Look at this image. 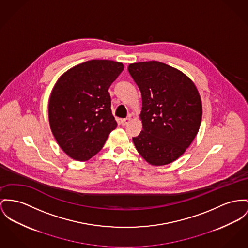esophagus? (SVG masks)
Here are the masks:
<instances>
[{
    "label": "esophagus",
    "instance_id": "obj_1",
    "mask_svg": "<svg viewBox=\"0 0 248 248\" xmlns=\"http://www.w3.org/2000/svg\"><path fill=\"white\" fill-rule=\"evenodd\" d=\"M130 121H131V118L130 117H126V118H123V119H121V125L122 126H126V125H128L129 123H130Z\"/></svg>",
    "mask_w": 248,
    "mask_h": 248
}]
</instances>
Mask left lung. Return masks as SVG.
Wrapping results in <instances>:
<instances>
[{
  "mask_svg": "<svg viewBox=\"0 0 248 248\" xmlns=\"http://www.w3.org/2000/svg\"><path fill=\"white\" fill-rule=\"evenodd\" d=\"M128 70L142 95L143 131L132 137L133 144L150 165H168L198 134L202 118L198 89L182 71L158 61L131 64Z\"/></svg>",
  "mask_w": 248,
  "mask_h": 248,
  "instance_id": "obj_1",
  "label": "left lung"
}]
</instances>
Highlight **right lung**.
Segmentation results:
<instances>
[{
	"label": "right lung",
	"instance_id": "1",
	"mask_svg": "<svg viewBox=\"0 0 248 248\" xmlns=\"http://www.w3.org/2000/svg\"><path fill=\"white\" fill-rule=\"evenodd\" d=\"M123 69L122 63L112 60L86 61L68 69L52 88L50 129L70 158L89 160L116 129L108 89Z\"/></svg>",
	"mask_w": 248,
	"mask_h": 248
}]
</instances>
